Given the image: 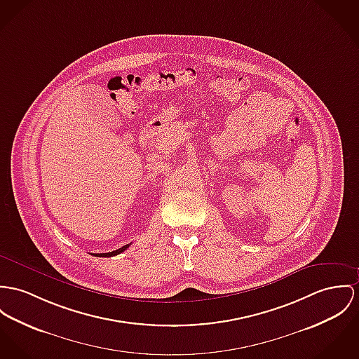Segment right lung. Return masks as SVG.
Instances as JSON below:
<instances>
[{
	"label": "right lung",
	"instance_id": "add662e5",
	"mask_svg": "<svg viewBox=\"0 0 359 359\" xmlns=\"http://www.w3.org/2000/svg\"><path fill=\"white\" fill-rule=\"evenodd\" d=\"M128 248H130V245H126V246L117 248V250L111 251V252H101V254H93V255H95V257H113V255H117V254H120V252L126 251V250H127Z\"/></svg>",
	"mask_w": 359,
	"mask_h": 359
}]
</instances>
